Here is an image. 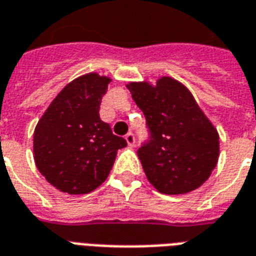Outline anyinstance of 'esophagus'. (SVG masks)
Returning a JSON list of instances; mask_svg holds the SVG:
<instances>
[{
  "label": "esophagus",
  "mask_w": 256,
  "mask_h": 256,
  "mask_svg": "<svg viewBox=\"0 0 256 256\" xmlns=\"http://www.w3.org/2000/svg\"><path fill=\"white\" fill-rule=\"evenodd\" d=\"M124 140H126V142L130 145V146H133L134 144H136V137H134L133 133H128L124 136Z\"/></svg>",
  "instance_id": "1"
}]
</instances>
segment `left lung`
Instances as JSON below:
<instances>
[{
  "label": "left lung",
  "instance_id": "obj_1",
  "mask_svg": "<svg viewBox=\"0 0 256 256\" xmlns=\"http://www.w3.org/2000/svg\"><path fill=\"white\" fill-rule=\"evenodd\" d=\"M128 90L146 119L148 138L138 148L148 180L162 194H186L209 179L218 160V133L184 85L162 77L156 86Z\"/></svg>",
  "mask_w": 256,
  "mask_h": 256
}]
</instances>
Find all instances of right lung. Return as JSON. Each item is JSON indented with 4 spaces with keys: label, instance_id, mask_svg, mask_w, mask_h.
<instances>
[{
    "label": "right lung",
    "instance_id": "add662e5",
    "mask_svg": "<svg viewBox=\"0 0 256 256\" xmlns=\"http://www.w3.org/2000/svg\"><path fill=\"white\" fill-rule=\"evenodd\" d=\"M110 78L81 76L60 90L38 122L34 154L39 172L58 190L86 194L103 183L116 150L128 145L100 119Z\"/></svg>",
    "mask_w": 256,
    "mask_h": 256
}]
</instances>
